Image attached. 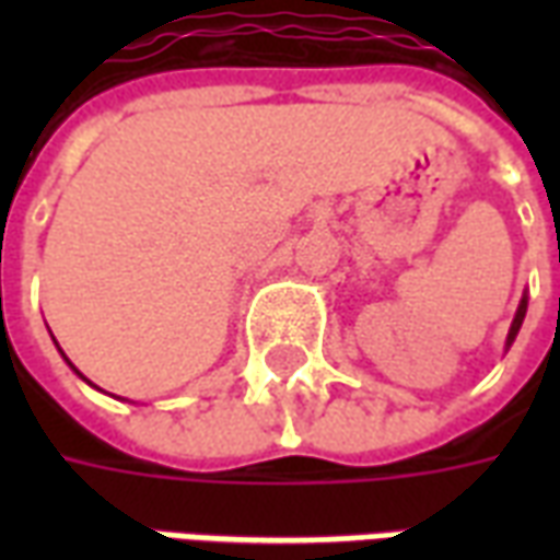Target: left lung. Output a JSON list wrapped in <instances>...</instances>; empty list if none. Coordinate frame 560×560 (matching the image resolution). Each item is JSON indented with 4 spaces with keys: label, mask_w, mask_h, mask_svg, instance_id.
Segmentation results:
<instances>
[{
    "label": "left lung",
    "mask_w": 560,
    "mask_h": 560,
    "mask_svg": "<svg viewBox=\"0 0 560 560\" xmlns=\"http://www.w3.org/2000/svg\"><path fill=\"white\" fill-rule=\"evenodd\" d=\"M525 312H528V291L522 293V300H518L516 317H513V324H510V332H506V351H510V345L516 341L518 329H522V320H525Z\"/></svg>",
    "instance_id": "obj_1"
}]
</instances>
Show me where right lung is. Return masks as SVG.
I'll return each instance as SVG.
<instances>
[{
	"label": "right lung",
	"mask_w": 560,
	"mask_h": 560,
	"mask_svg": "<svg viewBox=\"0 0 560 560\" xmlns=\"http://www.w3.org/2000/svg\"><path fill=\"white\" fill-rule=\"evenodd\" d=\"M59 353H62V351H59ZM62 357H66V353H62ZM66 363H68V357H66ZM68 365H71V363H68ZM71 369H74V365H71ZM74 372H78V369H74ZM78 375H80V372H78ZM80 377H83V375H80ZM83 381H86V377H83ZM86 384H90V381H86ZM92 387H95V384H92Z\"/></svg>",
	"instance_id": "1"
}]
</instances>
